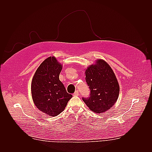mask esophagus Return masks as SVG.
Wrapping results in <instances>:
<instances>
[{"label":"esophagus","mask_w":152,"mask_h":152,"mask_svg":"<svg viewBox=\"0 0 152 152\" xmlns=\"http://www.w3.org/2000/svg\"><path fill=\"white\" fill-rule=\"evenodd\" d=\"M79 91H76L74 93V94H73V96H79Z\"/></svg>","instance_id":"1"}]
</instances>
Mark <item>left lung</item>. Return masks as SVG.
<instances>
[{
    "label": "left lung",
    "mask_w": 152,
    "mask_h": 152,
    "mask_svg": "<svg viewBox=\"0 0 152 152\" xmlns=\"http://www.w3.org/2000/svg\"><path fill=\"white\" fill-rule=\"evenodd\" d=\"M85 73L91 93L89 97L82 100L95 113L107 111L117 102L120 91L112 68L103 59H98L95 65L87 67Z\"/></svg>",
    "instance_id": "8db88e82"
}]
</instances>
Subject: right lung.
<instances>
[{"mask_svg":"<svg viewBox=\"0 0 152 152\" xmlns=\"http://www.w3.org/2000/svg\"><path fill=\"white\" fill-rule=\"evenodd\" d=\"M62 65L55 57H49L36 70L31 84L32 99L37 108L55 117L65 110L72 95L59 79Z\"/></svg>","mask_w":152,"mask_h":152,"instance_id":"add662e5","label":"right lung"}]
</instances>
